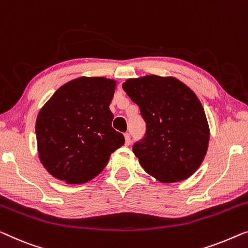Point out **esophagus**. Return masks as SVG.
I'll use <instances>...</instances> for the list:
<instances>
[{"instance_id":"obj_1","label":"esophagus","mask_w":248,"mask_h":248,"mask_svg":"<svg viewBox=\"0 0 248 248\" xmlns=\"http://www.w3.org/2000/svg\"><path fill=\"white\" fill-rule=\"evenodd\" d=\"M124 136H125V144L130 145L131 144V135H130V133H125Z\"/></svg>"}]
</instances>
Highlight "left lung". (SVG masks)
Returning a JSON list of instances; mask_svg holds the SVG:
<instances>
[{
	"label": "left lung",
	"mask_w": 248,
	"mask_h": 248,
	"mask_svg": "<svg viewBox=\"0 0 248 248\" xmlns=\"http://www.w3.org/2000/svg\"><path fill=\"white\" fill-rule=\"evenodd\" d=\"M123 89L146 124L133 152L149 174L164 184L186 180L204 159L209 143L206 114L195 93L172 77L127 79Z\"/></svg>",
	"instance_id": "8db88e82"
}]
</instances>
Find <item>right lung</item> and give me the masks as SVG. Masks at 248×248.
<instances>
[{
  "instance_id": "add662e5",
  "label": "right lung",
  "mask_w": 248,
  "mask_h": 248,
  "mask_svg": "<svg viewBox=\"0 0 248 248\" xmlns=\"http://www.w3.org/2000/svg\"><path fill=\"white\" fill-rule=\"evenodd\" d=\"M116 82L80 77L62 86L39 113L35 123L41 163L67 184H85L106 167L124 144L112 127L109 109Z\"/></svg>"
}]
</instances>
